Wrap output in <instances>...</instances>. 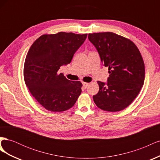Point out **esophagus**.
<instances>
[{"instance_id": "1", "label": "esophagus", "mask_w": 160, "mask_h": 160, "mask_svg": "<svg viewBox=\"0 0 160 160\" xmlns=\"http://www.w3.org/2000/svg\"><path fill=\"white\" fill-rule=\"evenodd\" d=\"M89 83H85V82H83V88L85 89H86L87 88H88V87L89 86Z\"/></svg>"}]
</instances>
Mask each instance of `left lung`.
<instances>
[{
    "label": "left lung",
    "mask_w": 160,
    "mask_h": 160,
    "mask_svg": "<svg viewBox=\"0 0 160 160\" xmlns=\"http://www.w3.org/2000/svg\"><path fill=\"white\" fill-rule=\"evenodd\" d=\"M88 38L109 73L107 83L98 81L99 90L93 97L94 102L109 112L123 110L132 103L144 83L141 53L133 42L114 32L90 33Z\"/></svg>",
    "instance_id": "obj_1"
}]
</instances>
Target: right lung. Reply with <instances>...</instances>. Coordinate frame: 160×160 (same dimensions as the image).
<instances>
[{"label":"right lung","mask_w":160,"mask_h":160,"mask_svg":"<svg viewBox=\"0 0 160 160\" xmlns=\"http://www.w3.org/2000/svg\"><path fill=\"white\" fill-rule=\"evenodd\" d=\"M88 34L59 32L43 35L33 42L24 65V79L30 93L52 112L71 108L81 93L79 81H69L58 71L71 62Z\"/></svg>","instance_id":"1"}]
</instances>
